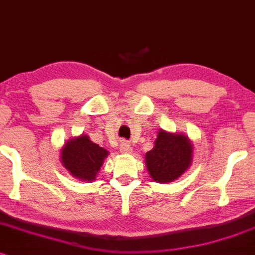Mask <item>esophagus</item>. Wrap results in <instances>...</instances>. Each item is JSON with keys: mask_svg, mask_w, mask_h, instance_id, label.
<instances>
[{"mask_svg": "<svg viewBox=\"0 0 255 255\" xmlns=\"http://www.w3.org/2000/svg\"><path fill=\"white\" fill-rule=\"evenodd\" d=\"M131 150H133V148H131V145L128 143L127 141H122L120 143V151L122 154H130Z\"/></svg>", "mask_w": 255, "mask_h": 255, "instance_id": "1", "label": "esophagus"}]
</instances>
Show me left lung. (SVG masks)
<instances>
[{"instance_id":"left-lung-1","label":"left lung","mask_w":255,"mask_h":255,"mask_svg":"<svg viewBox=\"0 0 255 255\" xmlns=\"http://www.w3.org/2000/svg\"><path fill=\"white\" fill-rule=\"evenodd\" d=\"M192 145L185 135L159 130L155 145L145 154V164L152 179L159 183L178 178L191 164Z\"/></svg>"}]
</instances>
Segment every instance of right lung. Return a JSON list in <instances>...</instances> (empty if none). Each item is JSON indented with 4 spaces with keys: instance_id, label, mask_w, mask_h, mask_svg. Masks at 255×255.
<instances>
[{
    "instance_id": "add662e5",
    "label": "right lung",
    "mask_w": 255,
    "mask_h": 255,
    "mask_svg": "<svg viewBox=\"0 0 255 255\" xmlns=\"http://www.w3.org/2000/svg\"><path fill=\"white\" fill-rule=\"evenodd\" d=\"M106 156H108L107 150L93 143L86 135H81L65 143L60 154V161L74 177L83 181H93Z\"/></svg>"
}]
</instances>
